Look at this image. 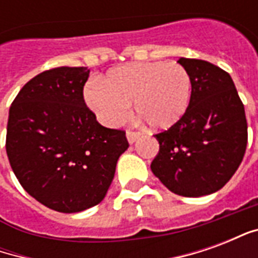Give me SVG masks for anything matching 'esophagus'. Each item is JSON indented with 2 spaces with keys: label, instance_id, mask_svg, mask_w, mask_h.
I'll list each match as a JSON object with an SVG mask.
<instances>
[{
  "label": "esophagus",
  "instance_id": "esophagus-1",
  "mask_svg": "<svg viewBox=\"0 0 258 258\" xmlns=\"http://www.w3.org/2000/svg\"><path fill=\"white\" fill-rule=\"evenodd\" d=\"M125 137H127V141H128L130 145H133L135 141L140 138L141 134H140V133H134V131H127V134H125Z\"/></svg>",
  "mask_w": 258,
  "mask_h": 258
}]
</instances>
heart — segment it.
<instances>
[{
    "label": "heart",
    "mask_w": 258,
    "mask_h": 258,
    "mask_svg": "<svg viewBox=\"0 0 258 258\" xmlns=\"http://www.w3.org/2000/svg\"><path fill=\"white\" fill-rule=\"evenodd\" d=\"M192 95L189 72L175 62H138L112 69L105 81L85 85L87 106L98 120L114 127L134 113L152 130H167L184 117Z\"/></svg>",
    "instance_id": "obj_1"
}]
</instances>
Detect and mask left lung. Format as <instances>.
<instances>
[{"label": "left lung", "mask_w": 258, "mask_h": 258, "mask_svg": "<svg viewBox=\"0 0 258 258\" xmlns=\"http://www.w3.org/2000/svg\"><path fill=\"white\" fill-rule=\"evenodd\" d=\"M189 72L192 95L178 123L155 135L159 153L151 164L168 190L200 198L220 190L244 156L247 123L231 76L200 59L178 60Z\"/></svg>", "instance_id": "1"}]
</instances>
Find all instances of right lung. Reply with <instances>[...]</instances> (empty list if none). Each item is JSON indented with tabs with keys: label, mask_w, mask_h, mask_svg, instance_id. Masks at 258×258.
Returning a JSON list of instances; mask_svg holds the SVG:
<instances>
[{
	"label": "right lung",
	"mask_w": 258,
	"mask_h": 258,
	"mask_svg": "<svg viewBox=\"0 0 258 258\" xmlns=\"http://www.w3.org/2000/svg\"><path fill=\"white\" fill-rule=\"evenodd\" d=\"M87 68L51 69L19 91L9 109L7 155L27 194L59 213L101 203L118 157L128 148L124 131L106 128L85 106Z\"/></svg>",
	"instance_id": "obj_1"
}]
</instances>
